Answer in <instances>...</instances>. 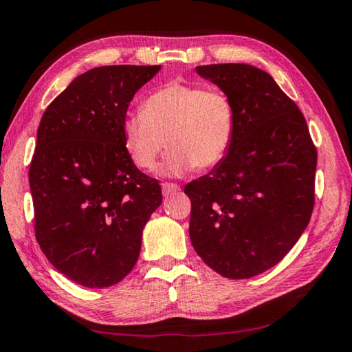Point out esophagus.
I'll list each match as a JSON object with an SVG mask.
<instances>
[{"instance_id": "1", "label": "esophagus", "mask_w": 352, "mask_h": 352, "mask_svg": "<svg viewBox=\"0 0 352 352\" xmlns=\"http://www.w3.org/2000/svg\"><path fill=\"white\" fill-rule=\"evenodd\" d=\"M178 190H180V186H178L177 183H162V195L164 196L174 195Z\"/></svg>"}]
</instances>
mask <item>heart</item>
I'll return each mask as SVG.
<instances>
[{
	"mask_svg": "<svg viewBox=\"0 0 352 352\" xmlns=\"http://www.w3.org/2000/svg\"><path fill=\"white\" fill-rule=\"evenodd\" d=\"M234 131V107L226 94L182 82L157 89L142 113H129L121 122L122 146L140 169H153L164 146L170 148L160 167L169 177L185 175L196 166H219L231 150Z\"/></svg>",
	"mask_w": 352,
	"mask_h": 352,
	"instance_id": "1",
	"label": "heart"
}]
</instances>
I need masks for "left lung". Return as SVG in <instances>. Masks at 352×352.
Here are the masks:
<instances>
[{"instance_id": "8db88e82", "label": "left lung", "mask_w": 352, "mask_h": 352, "mask_svg": "<svg viewBox=\"0 0 352 352\" xmlns=\"http://www.w3.org/2000/svg\"><path fill=\"white\" fill-rule=\"evenodd\" d=\"M234 107L231 150L188 183L190 239L228 279L258 276L289 254L314 206L318 153L305 116L273 76L245 63L196 67Z\"/></svg>"}]
</instances>
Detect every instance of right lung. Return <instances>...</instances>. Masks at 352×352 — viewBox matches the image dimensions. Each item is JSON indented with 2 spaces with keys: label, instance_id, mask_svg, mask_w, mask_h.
<instances>
[{
  "label": "right lung",
  "instance_id": "obj_1",
  "mask_svg": "<svg viewBox=\"0 0 352 352\" xmlns=\"http://www.w3.org/2000/svg\"><path fill=\"white\" fill-rule=\"evenodd\" d=\"M160 65L92 68L46 108L30 164L34 232L54 268L105 289L135 266L161 186L122 146L129 103Z\"/></svg>",
  "mask_w": 352,
  "mask_h": 352
}]
</instances>
